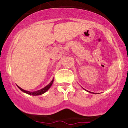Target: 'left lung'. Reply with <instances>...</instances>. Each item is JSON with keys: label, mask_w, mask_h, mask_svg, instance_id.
I'll use <instances>...</instances> for the list:
<instances>
[{"label": "left lung", "mask_w": 128, "mask_h": 128, "mask_svg": "<svg viewBox=\"0 0 128 128\" xmlns=\"http://www.w3.org/2000/svg\"><path fill=\"white\" fill-rule=\"evenodd\" d=\"M90 93H91V92H90Z\"/></svg>", "instance_id": "left-lung-1"}]
</instances>
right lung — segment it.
Returning a JSON list of instances; mask_svg holds the SVG:
<instances>
[{
	"label": "right lung",
	"mask_w": 128,
	"mask_h": 128,
	"mask_svg": "<svg viewBox=\"0 0 128 128\" xmlns=\"http://www.w3.org/2000/svg\"><path fill=\"white\" fill-rule=\"evenodd\" d=\"M53 81H54V79L52 80V81H51V82H50V84H49L48 86H46V87H44V88H42V89H41V90H37V91H34V92H29V91H27V90H24V89H22V88H20V87H18V86H17V87H18V88H20V90H21L22 91L26 93V94H28V95H42V94H43L44 93L46 92V91H48V89L51 87V86H52V83H53Z\"/></svg>",
	"instance_id": "add662e5"
}]
</instances>
